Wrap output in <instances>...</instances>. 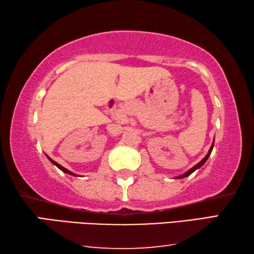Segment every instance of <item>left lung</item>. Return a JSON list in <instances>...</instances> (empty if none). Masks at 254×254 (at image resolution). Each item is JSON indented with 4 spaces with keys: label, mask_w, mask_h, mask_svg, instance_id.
I'll return each instance as SVG.
<instances>
[{
    "label": "left lung",
    "mask_w": 254,
    "mask_h": 254,
    "mask_svg": "<svg viewBox=\"0 0 254 254\" xmlns=\"http://www.w3.org/2000/svg\"><path fill=\"white\" fill-rule=\"evenodd\" d=\"M213 148H214V142L212 143V145H210V148H209V150H208V153H207V154H206V156H205V158L203 159V160H201V161H199L198 163H197V165H196V166H194V167H192V168H190V169H189L188 171H186V173H185L184 175H180V176H178V177H177V178H185V177H187V176H189V175H191L192 173H194V171H195L196 169H198V168H200V167L204 165V163L206 162V160H207V159H208V157L210 156V152H212V150H213Z\"/></svg>",
    "instance_id": "1"
}]
</instances>
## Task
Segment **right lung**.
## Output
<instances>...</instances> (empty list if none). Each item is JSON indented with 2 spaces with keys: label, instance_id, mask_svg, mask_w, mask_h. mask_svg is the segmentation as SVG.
Returning <instances> with one entry per match:
<instances>
[{
  "label": "right lung",
  "instance_id": "right-lung-1",
  "mask_svg": "<svg viewBox=\"0 0 254 254\" xmlns=\"http://www.w3.org/2000/svg\"><path fill=\"white\" fill-rule=\"evenodd\" d=\"M47 157H48V156H47ZM48 159H49V160L51 161V162H53L54 163V165L56 166V167H58V168L60 169V170H62V171H64V173H66V174H68V175H71V176H76L74 173H71V171H69V170H68V169H66V168H64V167L63 166H60L59 165V163H57V162H56V161H54L53 160V159H51V158H49L48 157Z\"/></svg>",
  "mask_w": 254,
  "mask_h": 254
}]
</instances>
